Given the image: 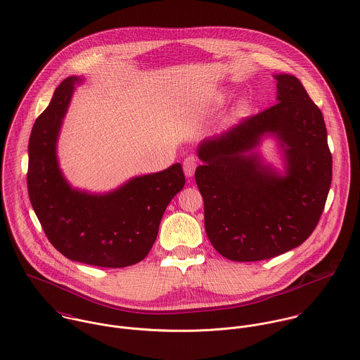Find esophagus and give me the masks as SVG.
<instances>
[{"instance_id":"esophagus-1","label":"esophagus","mask_w":360,"mask_h":360,"mask_svg":"<svg viewBox=\"0 0 360 360\" xmlns=\"http://www.w3.org/2000/svg\"><path fill=\"white\" fill-rule=\"evenodd\" d=\"M198 167V158L195 155H188L185 160H184V172L188 178L193 176L195 174V169Z\"/></svg>"}]
</instances>
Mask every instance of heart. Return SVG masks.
Returning <instances> with one entry per match:
<instances>
[{"label": "heart", "instance_id": "obj_1", "mask_svg": "<svg viewBox=\"0 0 360 360\" xmlns=\"http://www.w3.org/2000/svg\"><path fill=\"white\" fill-rule=\"evenodd\" d=\"M227 99V91L226 89H220V88H213V89H207L206 92H203L199 98V103L203 109L207 110H213L220 108ZM250 103L247 98H238L231 108L226 112L223 120L224 123H233L236 120H238L240 117H243L247 112H248Z\"/></svg>", "mask_w": 360, "mask_h": 360}]
</instances>
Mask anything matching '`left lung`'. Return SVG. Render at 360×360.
<instances>
[{"label":"left lung","instance_id":"8db88e82","mask_svg":"<svg viewBox=\"0 0 360 360\" xmlns=\"http://www.w3.org/2000/svg\"><path fill=\"white\" fill-rule=\"evenodd\" d=\"M274 77L278 103L198 146L203 164L195 179L205 229L230 261L269 259L302 245L314 231L331 186L333 155L321 110L299 78ZM265 136L277 139L283 173L256 151Z\"/></svg>","mask_w":360,"mask_h":360}]
</instances>
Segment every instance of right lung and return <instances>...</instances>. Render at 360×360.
<instances>
[{"instance_id":"1","label":"right lung","mask_w":360,"mask_h":360,"mask_svg":"<svg viewBox=\"0 0 360 360\" xmlns=\"http://www.w3.org/2000/svg\"><path fill=\"white\" fill-rule=\"evenodd\" d=\"M68 77L54 91L49 106L36 119L27 146V192L32 207L51 245L65 258L101 268H124L150 252L162 214L182 191L179 162L134 176L108 193L72 188L57 160V140L75 84Z\"/></svg>"}]
</instances>
